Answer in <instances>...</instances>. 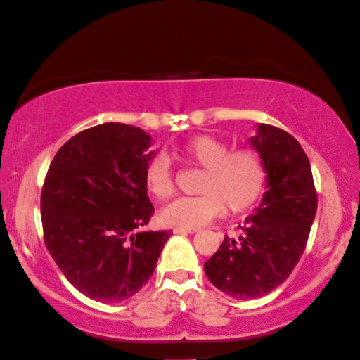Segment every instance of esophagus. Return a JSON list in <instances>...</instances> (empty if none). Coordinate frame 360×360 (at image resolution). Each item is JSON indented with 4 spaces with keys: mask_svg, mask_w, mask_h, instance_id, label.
I'll use <instances>...</instances> for the list:
<instances>
[{
    "mask_svg": "<svg viewBox=\"0 0 360 360\" xmlns=\"http://www.w3.org/2000/svg\"><path fill=\"white\" fill-rule=\"evenodd\" d=\"M172 231L174 233H177V235H181V233H183V235H191V233H196L198 231V228H188V226H176L174 229H172Z\"/></svg>",
    "mask_w": 360,
    "mask_h": 360,
    "instance_id": "obj_1",
    "label": "esophagus"
}]
</instances>
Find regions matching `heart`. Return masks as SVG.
Segmentation results:
<instances>
[{"label": "heart", "mask_w": 360, "mask_h": 360, "mask_svg": "<svg viewBox=\"0 0 360 360\" xmlns=\"http://www.w3.org/2000/svg\"><path fill=\"white\" fill-rule=\"evenodd\" d=\"M179 158L201 167L198 196H181L162 210L161 219L171 226H201L226 211L245 213L262 199L268 172L262 155L253 149H233L213 136H196L179 149ZM144 186L150 196L166 201L176 191L167 155L158 154L144 169Z\"/></svg>", "instance_id": "heart-1"}]
</instances>
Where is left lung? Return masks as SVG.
<instances>
[{"mask_svg":"<svg viewBox=\"0 0 360 360\" xmlns=\"http://www.w3.org/2000/svg\"><path fill=\"white\" fill-rule=\"evenodd\" d=\"M250 144L266 166V193L238 226L240 236H224L205 263L211 283L238 300L266 295L288 278L304 255L317 213L310 162L297 139L259 124Z\"/></svg>","mask_w":360,"mask_h":360,"instance_id":"left-lung-1","label":"left lung"}]
</instances>
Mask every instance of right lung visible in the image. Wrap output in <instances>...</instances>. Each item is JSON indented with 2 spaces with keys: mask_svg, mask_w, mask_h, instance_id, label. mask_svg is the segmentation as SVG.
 <instances>
[{
  "mask_svg": "<svg viewBox=\"0 0 360 360\" xmlns=\"http://www.w3.org/2000/svg\"><path fill=\"white\" fill-rule=\"evenodd\" d=\"M150 136L107 122L73 136L51 161L41 189L43 238L79 292L115 304L147 283L172 231H141L154 206L144 169Z\"/></svg>",
  "mask_w": 360,
  "mask_h": 360,
  "instance_id": "add662e5",
  "label": "right lung"
}]
</instances>
